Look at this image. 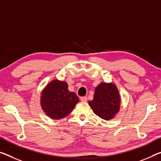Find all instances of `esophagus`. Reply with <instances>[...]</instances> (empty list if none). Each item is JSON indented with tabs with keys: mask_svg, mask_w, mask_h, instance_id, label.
Here are the masks:
<instances>
[{
	"mask_svg": "<svg viewBox=\"0 0 161 161\" xmlns=\"http://www.w3.org/2000/svg\"><path fill=\"white\" fill-rule=\"evenodd\" d=\"M80 99L81 102H85H85L87 101V97H81Z\"/></svg>",
	"mask_w": 161,
	"mask_h": 161,
	"instance_id": "1",
	"label": "esophagus"
}]
</instances>
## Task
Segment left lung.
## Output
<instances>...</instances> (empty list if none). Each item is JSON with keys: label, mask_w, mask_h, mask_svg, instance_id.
<instances>
[{"label": "left lung", "mask_w": 161, "mask_h": 161, "mask_svg": "<svg viewBox=\"0 0 161 161\" xmlns=\"http://www.w3.org/2000/svg\"><path fill=\"white\" fill-rule=\"evenodd\" d=\"M89 104L97 115L109 120L119 110L120 97L117 86L113 83H100L95 88L93 100Z\"/></svg>", "instance_id": "8db88e82"}]
</instances>
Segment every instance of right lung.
I'll return each mask as SVG.
<instances>
[{"label":"right lung","mask_w":161,"mask_h":161,"mask_svg":"<svg viewBox=\"0 0 161 161\" xmlns=\"http://www.w3.org/2000/svg\"><path fill=\"white\" fill-rule=\"evenodd\" d=\"M79 102L75 92L68 90L65 81L53 80L46 86L41 96V104L45 113L52 119L67 117Z\"/></svg>","instance_id":"right-lung-1"}]
</instances>
